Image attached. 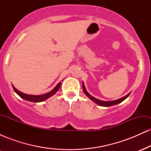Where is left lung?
I'll return each instance as SVG.
<instances>
[{
  "instance_id": "1",
  "label": "left lung",
  "mask_w": 151,
  "mask_h": 151,
  "mask_svg": "<svg viewBox=\"0 0 151 151\" xmlns=\"http://www.w3.org/2000/svg\"><path fill=\"white\" fill-rule=\"evenodd\" d=\"M82 88H83V90H84V92L86 96L89 97L90 99L92 100L93 101H94L95 103L97 104L98 105H100V106H113V105H115V104H117L119 103H121V101H123L124 100H125L126 98L128 97V96H129L130 93L129 94H127L126 96H124V97H122L121 99H117V100H115V101H101V100L99 99H97L93 97L92 96H91V95L89 94V93L86 91V90L85 89V86H84V83H83V85H82Z\"/></svg>"
}]
</instances>
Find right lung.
Here are the masks:
<instances>
[{"instance_id": "1", "label": "right lung", "mask_w": 151, "mask_h": 151, "mask_svg": "<svg viewBox=\"0 0 151 151\" xmlns=\"http://www.w3.org/2000/svg\"><path fill=\"white\" fill-rule=\"evenodd\" d=\"M60 85H61V82L58 83V85L55 86L52 91H50V92L45 93V94H42V95L26 94V93H24L21 92V91H18V90L15 89L13 86V89H14V91H15V93H18L19 96H20L21 98L23 99L27 100V101H32V102H40V101H45V100H46L47 99H48L49 97H50V96H52V95L55 94V93L58 91L59 89H60Z\"/></svg>"}]
</instances>
